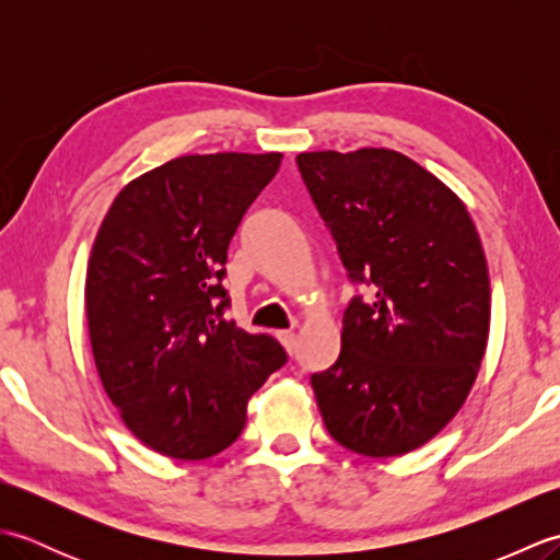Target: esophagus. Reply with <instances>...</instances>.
<instances>
[{
    "label": "esophagus",
    "mask_w": 560,
    "mask_h": 560,
    "mask_svg": "<svg viewBox=\"0 0 560 560\" xmlns=\"http://www.w3.org/2000/svg\"><path fill=\"white\" fill-rule=\"evenodd\" d=\"M279 341H281V347L287 349L289 353H295V343H299V339H295V335L293 331H279Z\"/></svg>",
    "instance_id": "esophagus-1"
}]
</instances>
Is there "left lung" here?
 I'll return each instance as SVG.
<instances>
[{"mask_svg": "<svg viewBox=\"0 0 560 560\" xmlns=\"http://www.w3.org/2000/svg\"><path fill=\"white\" fill-rule=\"evenodd\" d=\"M299 168L351 281L337 363L311 377L329 435L399 457L455 419L491 329V279L464 201L392 149L305 151Z\"/></svg>", "mask_w": 560, "mask_h": 560, "instance_id": "obj_1", "label": "left lung"}]
</instances>
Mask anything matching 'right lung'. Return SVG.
Listing matches in <instances>:
<instances>
[{
  "label": "right lung",
  "mask_w": 560,
  "mask_h": 560,
  "mask_svg": "<svg viewBox=\"0 0 560 560\" xmlns=\"http://www.w3.org/2000/svg\"><path fill=\"white\" fill-rule=\"evenodd\" d=\"M281 153H192L127 183L86 267V319L105 395L137 440L173 459L233 445L247 401L287 351L223 317L229 245Z\"/></svg>",
  "instance_id": "add662e5"
}]
</instances>
